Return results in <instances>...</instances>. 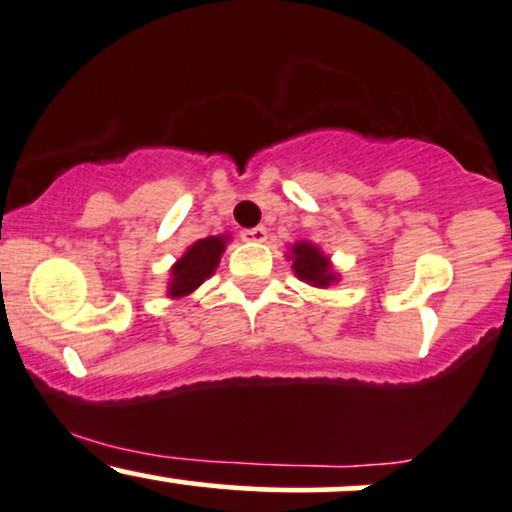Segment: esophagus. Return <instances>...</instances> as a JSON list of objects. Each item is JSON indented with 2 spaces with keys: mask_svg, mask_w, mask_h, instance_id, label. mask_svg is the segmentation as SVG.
I'll list each match as a JSON object with an SVG mask.
<instances>
[{
  "mask_svg": "<svg viewBox=\"0 0 512 512\" xmlns=\"http://www.w3.org/2000/svg\"><path fill=\"white\" fill-rule=\"evenodd\" d=\"M266 237H268V230L263 225L249 227V230H242L244 242H266Z\"/></svg>",
  "mask_w": 512,
  "mask_h": 512,
  "instance_id": "obj_1",
  "label": "esophagus"
}]
</instances>
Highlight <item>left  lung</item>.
Here are the masks:
<instances>
[{
  "label": "left lung",
  "mask_w": 512,
  "mask_h": 512,
  "mask_svg": "<svg viewBox=\"0 0 512 512\" xmlns=\"http://www.w3.org/2000/svg\"><path fill=\"white\" fill-rule=\"evenodd\" d=\"M292 254H294L292 268L302 280L311 282V285L316 287H328L330 282L335 280V275L330 273L328 258L323 256L314 244H306V242L294 244Z\"/></svg>",
  "instance_id": "8db88e82"
}]
</instances>
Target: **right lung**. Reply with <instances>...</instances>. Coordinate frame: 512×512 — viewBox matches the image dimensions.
<instances>
[{
	"label": "right lung",
	"instance_id": "add662e5",
	"mask_svg": "<svg viewBox=\"0 0 512 512\" xmlns=\"http://www.w3.org/2000/svg\"><path fill=\"white\" fill-rule=\"evenodd\" d=\"M222 249H225V237L198 239L172 266L170 297H184V294L194 292L203 280L210 278L213 270L218 268Z\"/></svg>",
	"mask_w": 512,
	"mask_h": 512
}]
</instances>
